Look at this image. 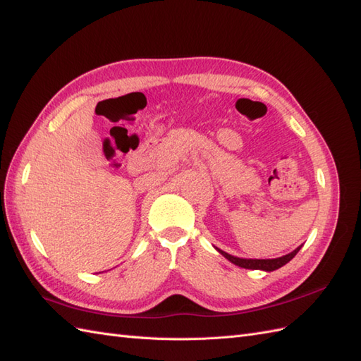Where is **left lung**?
I'll use <instances>...</instances> for the list:
<instances>
[{
  "instance_id": "1",
  "label": "left lung",
  "mask_w": 361,
  "mask_h": 361,
  "mask_svg": "<svg viewBox=\"0 0 361 361\" xmlns=\"http://www.w3.org/2000/svg\"><path fill=\"white\" fill-rule=\"evenodd\" d=\"M302 247H298L297 250H294L293 252L286 254V256L283 257H279V259H239V257H234L231 256V254H228L222 250H217L219 252L222 254L224 257H226L230 262H233L234 265L240 267V268H247V269H263V271H274V269H279L280 267L286 265V263L291 260L295 254L298 252V250H300Z\"/></svg>"
}]
</instances>
